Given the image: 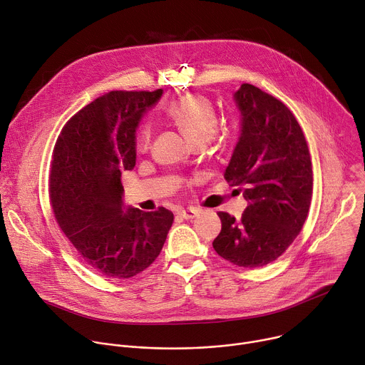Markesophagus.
Instances as JSON below:
<instances>
[{"instance_id": "esophagus-1", "label": "esophagus", "mask_w": 365, "mask_h": 365, "mask_svg": "<svg viewBox=\"0 0 365 365\" xmlns=\"http://www.w3.org/2000/svg\"><path fill=\"white\" fill-rule=\"evenodd\" d=\"M197 210L196 209H183V210H180L179 212V215L183 217V219H195L196 216H197Z\"/></svg>"}]
</instances>
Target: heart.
<instances>
[{
    "instance_id": "obj_1",
    "label": "heart",
    "mask_w": 365,
    "mask_h": 365,
    "mask_svg": "<svg viewBox=\"0 0 365 365\" xmlns=\"http://www.w3.org/2000/svg\"><path fill=\"white\" fill-rule=\"evenodd\" d=\"M175 125L195 145L207 142L217 129V115L207 98L189 94L172 101L166 110ZM153 130L150 126H143L138 133V149L148 150L152 143Z\"/></svg>"
}]
</instances>
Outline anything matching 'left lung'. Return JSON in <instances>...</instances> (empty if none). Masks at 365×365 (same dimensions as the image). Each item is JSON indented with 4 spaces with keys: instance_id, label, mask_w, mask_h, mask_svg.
Returning <instances> with one entry per match:
<instances>
[{
    "instance_id": "left-lung-1",
    "label": "left lung",
    "mask_w": 365,
    "mask_h": 365,
    "mask_svg": "<svg viewBox=\"0 0 365 365\" xmlns=\"http://www.w3.org/2000/svg\"><path fill=\"white\" fill-rule=\"evenodd\" d=\"M240 133L225 179L248 200L239 219L219 212V257L242 268L278 259L299 235L312 196V166L304 133L291 110L252 84L233 94Z\"/></svg>"
}]
</instances>
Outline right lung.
<instances>
[{
    "label": "right lung",
    "instance_id": "add662e5",
    "mask_svg": "<svg viewBox=\"0 0 365 365\" xmlns=\"http://www.w3.org/2000/svg\"><path fill=\"white\" fill-rule=\"evenodd\" d=\"M163 90L110 91L63 128L50 175L56 220L80 259L113 279L132 278L159 257L173 213L123 202L121 173L136 165V130Z\"/></svg>",
    "mask_w": 365,
    "mask_h": 365
}]
</instances>
